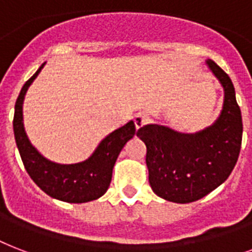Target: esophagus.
I'll return each instance as SVG.
<instances>
[{"instance_id":"esophagus-1","label":"esophagus","mask_w":252,"mask_h":252,"mask_svg":"<svg viewBox=\"0 0 252 252\" xmlns=\"http://www.w3.org/2000/svg\"><path fill=\"white\" fill-rule=\"evenodd\" d=\"M133 120L136 129H140V128H143V126L147 124V116H145L144 113H137V115L134 116Z\"/></svg>"}]
</instances>
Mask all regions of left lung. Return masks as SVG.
<instances>
[{
    "instance_id": "obj_1",
    "label": "left lung",
    "mask_w": 252,
    "mask_h": 252,
    "mask_svg": "<svg viewBox=\"0 0 252 252\" xmlns=\"http://www.w3.org/2000/svg\"><path fill=\"white\" fill-rule=\"evenodd\" d=\"M206 66L223 88V104L211 126L197 132L148 124L137 130L147 145L152 190L176 203L198 201L222 185L233 172L241 152V108L228 75L214 61Z\"/></svg>"
}]
</instances>
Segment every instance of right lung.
I'll return each mask as SVG.
<instances>
[{"instance_id":"add662e5","label":"right lung","mask_w":252,"mask_h":252,"mask_svg":"<svg viewBox=\"0 0 252 252\" xmlns=\"http://www.w3.org/2000/svg\"><path fill=\"white\" fill-rule=\"evenodd\" d=\"M45 66L24 84L15 101L13 129L19 155L32 180L51 198L68 203H84L100 198L112 180V170L120 152L134 136V123L105 136L88 158L75 164H61L49 160L29 140L24 126V100L29 87Z\"/></svg>"}]
</instances>
